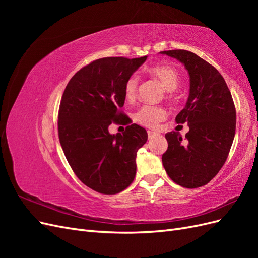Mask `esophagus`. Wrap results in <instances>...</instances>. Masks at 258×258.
I'll use <instances>...</instances> for the list:
<instances>
[{"mask_svg": "<svg viewBox=\"0 0 258 258\" xmlns=\"http://www.w3.org/2000/svg\"><path fill=\"white\" fill-rule=\"evenodd\" d=\"M147 135H148V139H151L152 137H154V136L156 135V132L151 131V130H148V131H147Z\"/></svg>", "mask_w": 258, "mask_h": 258, "instance_id": "1", "label": "esophagus"}]
</instances>
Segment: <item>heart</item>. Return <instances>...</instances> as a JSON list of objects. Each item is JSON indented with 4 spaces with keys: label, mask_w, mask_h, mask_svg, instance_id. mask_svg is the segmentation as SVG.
Segmentation results:
<instances>
[{
    "label": "heart",
    "mask_w": 258,
    "mask_h": 258,
    "mask_svg": "<svg viewBox=\"0 0 258 258\" xmlns=\"http://www.w3.org/2000/svg\"><path fill=\"white\" fill-rule=\"evenodd\" d=\"M146 73L158 80L168 92V98H173V89H175L179 82V76L173 68L165 64L152 66L146 69ZM139 86V77L131 75L124 83L123 93L127 101L131 102L137 97ZM167 117V111L161 106L144 105L134 115V120L147 128H156L158 124L165 120Z\"/></svg>",
    "instance_id": "b5f03b06"
}]
</instances>
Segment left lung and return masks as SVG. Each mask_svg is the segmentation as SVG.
Wrapping results in <instances>:
<instances>
[{
	"label": "left lung",
	"mask_w": 258,
	"mask_h": 258,
	"mask_svg": "<svg viewBox=\"0 0 258 258\" xmlns=\"http://www.w3.org/2000/svg\"><path fill=\"white\" fill-rule=\"evenodd\" d=\"M177 59L189 74V97L175 117L187 122L185 141L178 132L166 134L168 150L162 165L172 181L197 188L212 179L228 157L236 134V107L224 77L196 53L183 49L160 51Z\"/></svg>",
	"instance_id": "1"
}]
</instances>
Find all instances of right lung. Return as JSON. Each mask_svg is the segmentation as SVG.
Returning a JSON list of instances; mask_svg holds the SVG:
<instances>
[{"label":"right lung","instance_id":"add662e5","mask_svg":"<svg viewBox=\"0 0 258 258\" xmlns=\"http://www.w3.org/2000/svg\"><path fill=\"white\" fill-rule=\"evenodd\" d=\"M147 56L107 57L82 68L68 83L58 114V135L66 158L76 176L89 188L114 195L134 182L139 148L146 130L131 123L122 135H111L112 123L129 124L120 108L124 83Z\"/></svg>","mask_w":258,"mask_h":258}]
</instances>
